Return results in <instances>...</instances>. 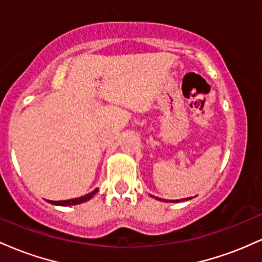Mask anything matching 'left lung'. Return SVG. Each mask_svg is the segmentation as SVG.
I'll return each mask as SVG.
<instances>
[{
  "label": "left lung",
  "mask_w": 262,
  "mask_h": 262,
  "mask_svg": "<svg viewBox=\"0 0 262 262\" xmlns=\"http://www.w3.org/2000/svg\"><path fill=\"white\" fill-rule=\"evenodd\" d=\"M158 200H160V198H158ZM187 200H191V198H185V200H182V201H187ZM162 201H164V200H162ZM165 202H180V201L179 200H177V201H165Z\"/></svg>",
  "instance_id": "8db88e82"
}]
</instances>
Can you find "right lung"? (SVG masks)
<instances>
[{
    "instance_id": "obj_1",
    "label": "right lung",
    "mask_w": 262,
    "mask_h": 262,
    "mask_svg": "<svg viewBox=\"0 0 262 262\" xmlns=\"http://www.w3.org/2000/svg\"><path fill=\"white\" fill-rule=\"evenodd\" d=\"M98 191V188H96L95 191L90 192V193L85 194V196L82 197H79V198H75V200H66V201H48L49 203L52 204H55V206H74V204H79V203H82V202H86V201H89L90 198H92L93 196L96 194V192Z\"/></svg>"
}]
</instances>
